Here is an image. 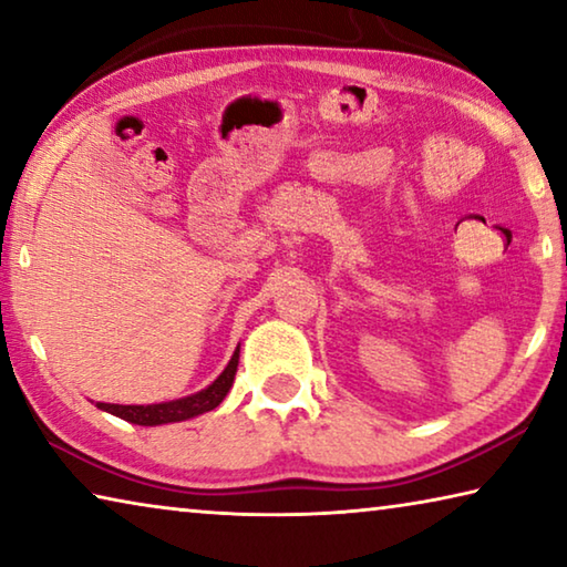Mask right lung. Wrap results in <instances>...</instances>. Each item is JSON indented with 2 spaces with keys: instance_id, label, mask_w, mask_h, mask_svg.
<instances>
[{
  "instance_id": "right-lung-1",
  "label": "right lung",
  "mask_w": 567,
  "mask_h": 567,
  "mask_svg": "<svg viewBox=\"0 0 567 567\" xmlns=\"http://www.w3.org/2000/svg\"><path fill=\"white\" fill-rule=\"evenodd\" d=\"M237 362H239V344H237L233 358H229L227 368L219 372V378L213 382V385H207L205 390L195 392V395L177 398L169 402H155V405H114V402H97V408L110 412V415H114V417L132 422V425H145V427L167 425V422H182V420L197 417V415H203V412L215 410L219 402L227 398V392L235 382Z\"/></svg>"
}]
</instances>
